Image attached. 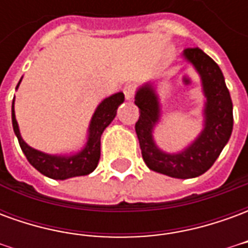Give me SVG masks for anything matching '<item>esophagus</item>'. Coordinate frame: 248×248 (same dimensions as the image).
Wrapping results in <instances>:
<instances>
[{"label":"esophagus","instance_id":"esophagus-1","mask_svg":"<svg viewBox=\"0 0 248 248\" xmlns=\"http://www.w3.org/2000/svg\"><path fill=\"white\" fill-rule=\"evenodd\" d=\"M122 92L124 94V98L126 99H133L135 97V87L133 85H124V89H122Z\"/></svg>","mask_w":248,"mask_h":248}]
</instances>
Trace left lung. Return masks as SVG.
I'll list each match as a JSON object with an SVG mask.
<instances>
[{
    "mask_svg": "<svg viewBox=\"0 0 248 248\" xmlns=\"http://www.w3.org/2000/svg\"><path fill=\"white\" fill-rule=\"evenodd\" d=\"M183 57L191 62L202 77L203 90L207 97L204 130L194 143L179 154H166L156 149L153 127L159 118V105L151 85H145L135 95L140 118L135 131L140 140L143 161L149 169L172 178H195L213 166L232 131V102L224 83L222 71L211 57L198 47H187Z\"/></svg>",
    "mask_w": 248,
    "mask_h": 248,
    "instance_id": "1",
    "label": "left lung"
}]
</instances>
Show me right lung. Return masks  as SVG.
<instances>
[{
    "label": "right lung",
    "instance_id": "right-lung-1",
    "mask_svg": "<svg viewBox=\"0 0 248 248\" xmlns=\"http://www.w3.org/2000/svg\"><path fill=\"white\" fill-rule=\"evenodd\" d=\"M21 82V81H19ZM18 82V85H19ZM17 85V87H18ZM124 101V93H117L111 97L106 98L95 110L90 124V134L86 147L77 155L73 156H56L49 155L45 153L31 149L24 142L19 134L18 124L16 121L14 114V99L12 105V122H13L14 133L18 138L19 146L26 155L31 166L37 169L41 174L51 179H67L73 177L87 175L95 170V167L101 156V135L103 130L111 124V121L117 114V108Z\"/></svg>",
    "mask_w": 248,
    "mask_h": 248
}]
</instances>
